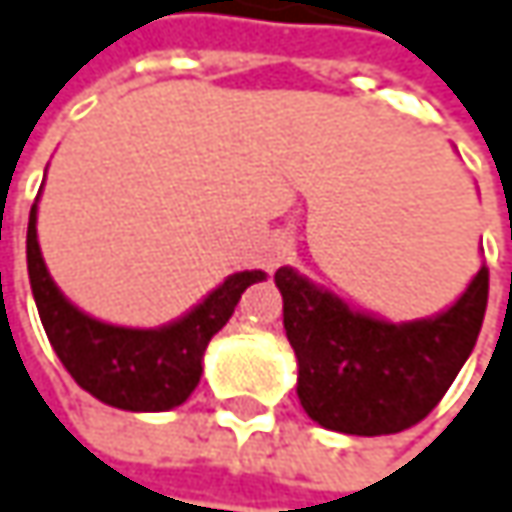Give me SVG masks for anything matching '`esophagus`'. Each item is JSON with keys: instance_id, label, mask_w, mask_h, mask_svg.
<instances>
[{"instance_id": "34e87169", "label": "esophagus", "mask_w": 512, "mask_h": 512, "mask_svg": "<svg viewBox=\"0 0 512 512\" xmlns=\"http://www.w3.org/2000/svg\"><path fill=\"white\" fill-rule=\"evenodd\" d=\"M290 255H293V240H290L287 234H275V237L269 240V246H266L263 263H266V269L272 272V269H278Z\"/></svg>"}]
</instances>
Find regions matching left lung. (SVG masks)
<instances>
[{
    "label": "left lung",
    "instance_id": "8db88e82",
    "mask_svg": "<svg viewBox=\"0 0 512 512\" xmlns=\"http://www.w3.org/2000/svg\"><path fill=\"white\" fill-rule=\"evenodd\" d=\"M284 331L299 357V401L328 431L381 437L422 422L475 349L487 313L489 269L445 313L381 322L313 287L290 266L275 272Z\"/></svg>",
    "mask_w": 512,
    "mask_h": 512
}]
</instances>
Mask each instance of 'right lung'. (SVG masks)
I'll list each match as a JSON object with an SVG mask.
<instances>
[{
	"instance_id": "obj_1",
	"label": "right lung",
	"mask_w": 512,
	"mask_h": 512,
	"mask_svg": "<svg viewBox=\"0 0 512 512\" xmlns=\"http://www.w3.org/2000/svg\"><path fill=\"white\" fill-rule=\"evenodd\" d=\"M25 257L40 322L75 384L111 407L134 413L172 410L187 401L202 378L210 337L231 319L246 287L266 278L260 269L237 272L184 319L143 331L99 322L61 296L37 246V205L28 213Z\"/></svg>"
}]
</instances>
